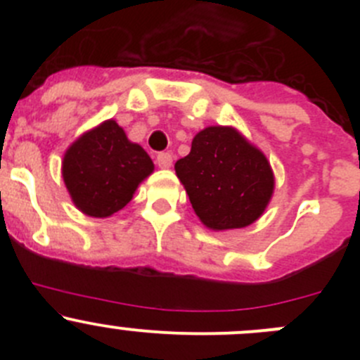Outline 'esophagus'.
Instances as JSON below:
<instances>
[{
    "instance_id": "esophagus-1",
    "label": "esophagus",
    "mask_w": 360,
    "mask_h": 360,
    "mask_svg": "<svg viewBox=\"0 0 360 360\" xmlns=\"http://www.w3.org/2000/svg\"><path fill=\"white\" fill-rule=\"evenodd\" d=\"M157 163L160 169H169L172 165V155L170 153H158L157 155Z\"/></svg>"
}]
</instances>
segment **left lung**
I'll return each mask as SVG.
<instances>
[{
	"mask_svg": "<svg viewBox=\"0 0 360 360\" xmlns=\"http://www.w3.org/2000/svg\"><path fill=\"white\" fill-rule=\"evenodd\" d=\"M176 174L195 214L216 231L252 224L274 195L270 162L233 127L200 130Z\"/></svg>",
	"mask_w": 360,
	"mask_h": 360,
	"instance_id": "left-lung-1",
	"label": "left lung"
}]
</instances>
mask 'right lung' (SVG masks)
I'll return each instance as SVG.
<instances>
[{"label": "right lung", "mask_w": 360, "mask_h": 360, "mask_svg": "<svg viewBox=\"0 0 360 360\" xmlns=\"http://www.w3.org/2000/svg\"><path fill=\"white\" fill-rule=\"evenodd\" d=\"M153 169L150 155L130 143L115 120L79 136L63 160L71 200L92 217H108L123 209Z\"/></svg>", "instance_id": "1"}]
</instances>
